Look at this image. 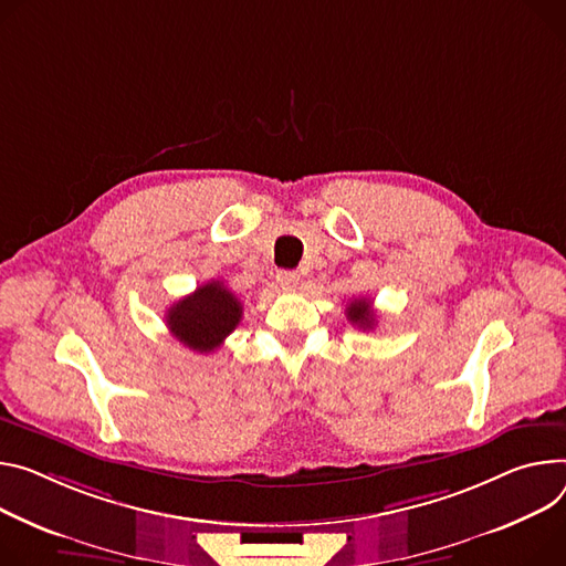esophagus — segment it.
Here are the masks:
<instances>
[{
  "instance_id": "obj_1",
  "label": "esophagus",
  "mask_w": 566,
  "mask_h": 566,
  "mask_svg": "<svg viewBox=\"0 0 566 566\" xmlns=\"http://www.w3.org/2000/svg\"><path fill=\"white\" fill-rule=\"evenodd\" d=\"M300 282V275L295 271H280L277 273V284L284 289V291H293Z\"/></svg>"
}]
</instances>
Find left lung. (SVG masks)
Returning a JSON list of instances; mask_svg holds the SVG:
<instances>
[{
    "label": "left lung",
    "instance_id": "left-lung-1",
    "mask_svg": "<svg viewBox=\"0 0 566 566\" xmlns=\"http://www.w3.org/2000/svg\"><path fill=\"white\" fill-rule=\"evenodd\" d=\"M347 321L361 329H373L377 325V314L373 312V304L368 297H358L347 304Z\"/></svg>",
    "mask_w": 566,
    "mask_h": 566
}]
</instances>
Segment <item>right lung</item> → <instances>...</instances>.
I'll return each instance as SVG.
<instances>
[{
    "mask_svg": "<svg viewBox=\"0 0 566 566\" xmlns=\"http://www.w3.org/2000/svg\"><path fill=\"white\" fill-rule=\"evenodd\" d=\"M243 306L221 280L198 286L167 312L169 332L193 352H214L241 323Z\"/></svg>",
    "mask_w": 566,
    "mask_h": 566,
    "instance_id": "obj_1",
    "label": "right lung"
}]
</instances>
